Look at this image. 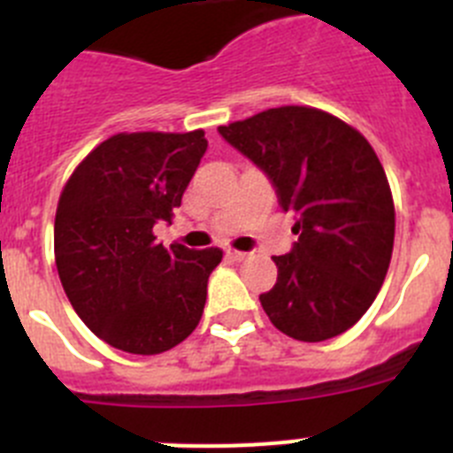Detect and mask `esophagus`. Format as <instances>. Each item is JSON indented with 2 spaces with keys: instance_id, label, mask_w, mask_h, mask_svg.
<instances>
[{
  "instance_id": "1",
  "label": "esophagus",
  "mask_w": 453,
  "mask_h": 453,
  "mask_svg": "<svg viewBox=\"0 0 453 453\" xmlns=\"http://www.w3.org/2000/svg\"><path fill=\"white\" fill-rule=\"evenodd\" d=\"M226 256H229L231 261H247L250 258V254H245V251H238V250H229L226 251Z\"/></svg>"
}]
</instances>
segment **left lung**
Masks as SVG:
<instances>
[{
	"label": "left lung",
	"mask_w": 453,
	"mask_h": 453,
	"mask_svg": "<svg viewBox=\"0 0 453 453\" xmlns=\"http://www.w3.org/2000/svg\"><path fill=\"white\" fill-rule=\"evenodd\" d=\"M270 177L299 235L274 256L279 276L261 306L281 334L322 342L351 329L376 299L395 242V202L361 131L311 106L267 108L219 127Z\"/></svg>",
	"instance_id": "1"
}]
</instances>
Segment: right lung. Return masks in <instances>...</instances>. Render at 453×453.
Segmentation results:
<instances>
[{"instance_id": "obj_1", "label": "right lung", "mask_w": 453, "mask_h": 453, "mask_svg": "<svg viewBox=\"0 0 453 453\" xmlns=\"http://www.w3.org/2000/svg\"><path fill=\"white\" fill-rule=\"evenodd\" d=\"M203 131L115 134L63 186L54 222L56 270L92 334L115 349L151 356L195 331L218 247L156 242L202 161Z\"/></svg>"}]
</instances>
